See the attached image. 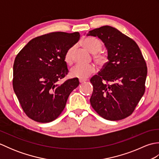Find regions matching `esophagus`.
Masks as SVG:
<instances>
[{
	"label": "esophagus",
	"mask_w": 159,
	"mask_h": 159,
	"mask_svg": "<svg viewBox=\"0 0 159 159\" xmlns=\"http://www.w3.org/2000/svg\"><path fill=\"white\" fill-rule=\"evenodd\" d=\"M85 81H86V80H84V79H79V82L80 83H83Z\"/></svg>",
	"instance_id": "esophagus-1"
}]
</instances>
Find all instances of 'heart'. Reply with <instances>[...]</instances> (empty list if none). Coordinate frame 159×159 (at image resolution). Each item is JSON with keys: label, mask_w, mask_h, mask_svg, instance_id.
Here are the masks:
<instances>
[{"label": "heart", "mask_w": 159, "mask_h": 159, "mask_svg": "<svg viewBox=\"0 0 159 159\" xmlns=\"http://www.w3.org/2000/svg\"><path fill=\"white\" fill-rule=\"evenodd\" d=\"M83 46L85 48L89 51L94 54L93 58L96 63L100 66H103L107 61L108 58L105 54L98 53L100 52L102 48V44L98 39L94 38H87L83 41ZM74 48L71 47L67 50L65 56H64V61L67 64L70 65L72 63V56H73ZM96 71V66L93 64H87V65H76L73 67L70 70L71 76L74 78H78L80 79H86L91 74H92Z\"/></svg>", "instance_id": "b5f03b06"}]
</instances>
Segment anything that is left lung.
I'll use <instances>...</instances> for the list:
<instances>
[{
    "instance_id": "1",
    "label": "left lung",
    "mask_w": 159,
    "mask_h": 159,
    "mask_svg": "<svg viewBox=\"0 0 159 159\" xmlns=\"http://www.w3.org/2000/svg\"><path fill=\"white\" fill-rule=\"evenodd\" d=\"M106 46L108 60L90 79L91 105L104 119L116 121L133 113L143 96L148 69L139 46L116 28L103 26L89 31Z\"/></svg>"
}]
</instances>
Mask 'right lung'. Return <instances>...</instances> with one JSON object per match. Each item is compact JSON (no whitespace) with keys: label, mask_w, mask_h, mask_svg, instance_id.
<instances>
[{"label":"right lung","mask_w":159,"mask_h":159,"mask_svg":"<svg viewBox=\"0 0 159 159\" xmlns=\"http://www.w3.org/2000/svg\"><path fill=\"white\" fill-rule=\"evenodd\" d=\"M80 33L53 32L33 38L20 50L13 63V87L24 112L38 122L48 123L62 113L70 93L79 85L74 78L57 84L69 72L66 51Z\"/></svg>","instance_id":"obj_1"}]
</instances>
